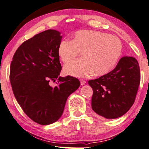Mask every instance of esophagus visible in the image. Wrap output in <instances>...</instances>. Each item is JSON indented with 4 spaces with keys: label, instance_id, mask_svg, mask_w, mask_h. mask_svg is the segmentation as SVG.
<instances>
[{
    "label": "esophagus",
    "instance_id": "esophagus-1",
    "mask_svg": "<svg viewBox=\"0 0 149 149\" xmlns=\"http://www.w3.org/2000/svg\"><path fill=\"white\" fill-rule=\"evenodd\" d=\"M80 84H81V85H82V86L84 85V84H85L86 82L85 80H82V79H80Z\"/></svg>",
    "mask_w": 149,
    "mask_h": 149
}]
</instances>
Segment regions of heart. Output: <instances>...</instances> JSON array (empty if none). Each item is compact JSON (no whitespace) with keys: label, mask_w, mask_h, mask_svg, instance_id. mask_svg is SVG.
Instances as JSON below:
<instances>
[{"label":"heart","mask_w":149,"mask_h":149,"mask_svg":"<svg viewBox=\"0 0 149 149\" xmlns=\"http://www.w3.org/2000/svg\"><path fill=\"white\" fill-rule=\"evenodd\" d=\"M122 44L119 38L93 30H80L72 40L63 39L58 47V54L66 65L80 53L83 60L65 65L66 74L84 78L94 73L97 76L110 72L121 56Z\"/></svg>","instance_id":"obj_1"}]
</instances>
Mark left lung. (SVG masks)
<instances>
[{
	"instance_id": "8db88e82",
	"label": "left lung",
	"mask_w": 149,
	"mask_h": 149,
	"mask_svg": "<svg viewBox=\"0 0 149 149\" xmlns=\"http://www.w3.org/2000/svg\"><path fill=\"white\" fill-rule=\"evenodd\" d=\"M88 83L93 88L94 111L107 119L119 118L135 102L140 83L138 62L133 57H122L113 70Z\"/></svg>"
}]
</instances>
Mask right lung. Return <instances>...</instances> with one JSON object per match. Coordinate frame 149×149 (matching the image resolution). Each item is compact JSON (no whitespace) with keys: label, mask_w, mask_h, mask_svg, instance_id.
Returning <instances> with one entry per match:
<instances>
[{"label":"right lung","mask_w":149,"mask_h":149,"mask_svg":"<svg viewBox=\"0 0 149 149\" xmlns=\"http://www.w3.org/2000/svg\"><path fill=\"white\" fill-rule=\"evenodd\" d=\"M62 36L48 29L24 41L13 56L9 80L22 111L39 125H47L61 118L67 98L78 88V78L59 77L62 69L58 47ZM58 79L54 88L48 83Z\"/></svg>","instance_id":"add662e5"}]
</instances>
